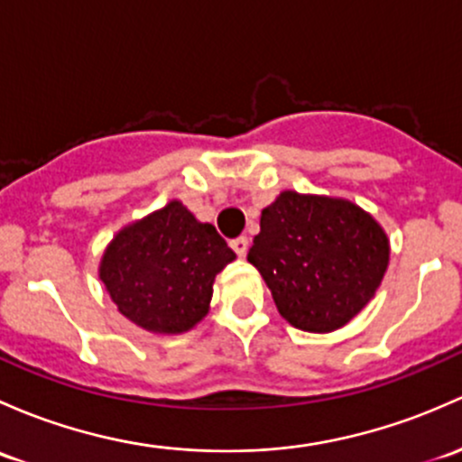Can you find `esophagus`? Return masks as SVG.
Returning a JSON list of instances; mask_svg holds the SVG:
<instances>
[{
  "instance_id": "obj_1",
  "label": "esophagus",
  "mask_w": 462,
  "mask_h": 462,
  "mask_svg": "<svg viewBox=\"0 0 462 462\" xmlns=\"http://www.w3.org/2000/svg\"><path fill=\"white\" fill-rule=\"evenodd\" d=\"M230 247L236 252L239 256H245L247 247H250V241H247V236H239V239H232L230 241Z\"/></svg>"
}]
</instances>
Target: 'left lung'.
<instances>
[{
	"mask_svg": "<svg viewBox=\"0 0 462 462\" xmlns=\"http://www.w3.org/2000/svg\"><path fill=\"white\" fill-rule=\"evenodd\" d=\"M247 261L281 317L303 332L328 334L374 299L390 263V239L347 199L283 190L261 212Z\"/></svg>",
	"mask_w": 462,
	"mask_h": 462,
	"instance_id": "8db88e82",
	"label": "left lung"
}]
</instances>
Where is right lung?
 <instances>
[{
	"label": "right lung",
	"mask_w": 462,
	"mask_h": 462,
	"mask_svg": "<svg viewBox=\"0 0 462 462\" xmlns=\"http://www.w3.org/2000/svg\"><path fill=\"white\" fill-rule=\"evenodd\" d=\"M235 259L212 223L172 199L116 232L101 256L99 279L125 319L170 337L206 319L217 274Z\"/></svg>",
	"instance_id": "1"
}]
</instances>
